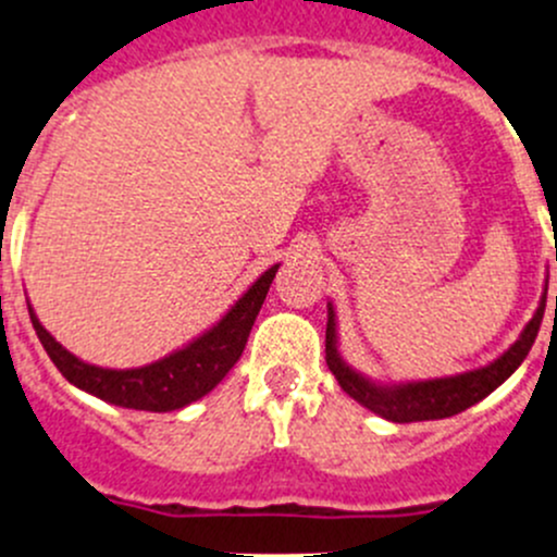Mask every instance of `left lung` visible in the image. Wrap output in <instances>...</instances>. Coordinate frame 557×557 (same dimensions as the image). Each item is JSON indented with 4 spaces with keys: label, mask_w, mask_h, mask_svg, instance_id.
Returning a JSON list of instances; mask_svg holds the SVG:
<instances>
[{
    "label": "left lung",
    "mask_w": 557,
    "mask_h": 557,
    "mask_svg": "<svg viewBox=\"0 0 557 557\" xmlns=\"http://www.w3.org/2000/svg\"><path fill=\"white\" fill-rule=\"evenodd\" d=\"M557 262V251H555ZM544 306H547V281H544L542 300H539L536 313L531 322L522 327L520 338L495 357L493 362L473 371L455 373V376L442 379H422V382H398V384H382L373 379L362 376L360 371L349 366L341 357L338 349V319H335L333 302H327V333H324V355H327V368L333 376L338 379L341 389L357 404L366 406L373 414L384 417L389 422H425V420H444V417H455L466 411L468 406L479 404L487 398L493 389H498L531 351L533 341H536L539 327L544 319ZM557 308V295H555Z\"/></svg>",
    "instance_id": "1"
}]
</instances>
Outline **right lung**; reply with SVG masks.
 I'll use <instances>...</instances> for the list:
<instances>
[{
    "label": "right lung",
    "instance_id": "right-lung-1",
    "mask_svg": "<svg viewBox=\"0 0 557 557\" xmlns=\"http://www.w3.org/2000/svg\"><path fill=\"white\" fill-rule=\"evenodd\" d=\"M276 271L278 265L268 268L206 333L140 368H102L81 360L42 327L29 300L26 306L42 349L70 384L121 409L175 411L211 393L240 360Z\"/></svg>",
    "mask_w": 557,
    "mask_h": 557
}]
</instances>
